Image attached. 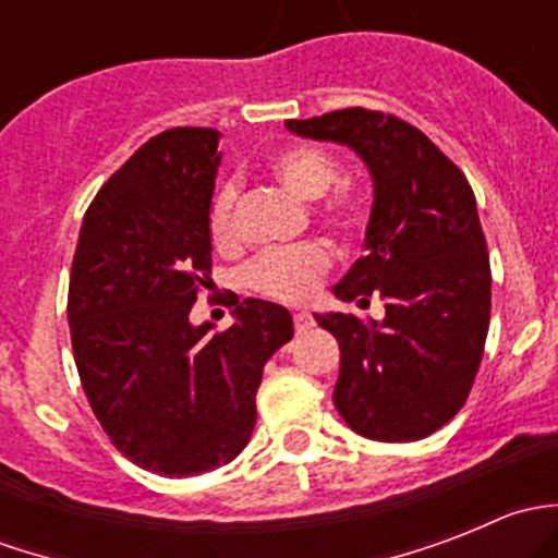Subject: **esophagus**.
<instances>
[{"label":"esophagus","mask_w":558,"mask_h":558,"mask_svg":"<svg viewBox=\"0 0 558 558\" xmlns=\"http://www.w3.org/2000/svg\"><path fill=\"white\" fill-rule=\"evenodd\" d=\"M294 326H296V331H300V335H302V331H307L313 326V315L305 313V311L294 313Z\"/></svg>","instance_id":"1"}]
</instances>
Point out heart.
Listing matches in <instances>:
<instances>
[{
	"label": "heart",
	"mask_w": 558,
	"mask_h": 558,
	"mask_svg": "<svg viewBox=\"0 0 558 558\" xmlns=\"http://www.w3.org/2000/svg\"><path fill=\"white\" fill-rule=\"evenodd\" d=\"M269 167H272V174L286 189L294 191L296 196L307 202L329 194V189L340 178L335 161L313 148L280 150ZM329 213L342 227H351L359 218L356 205L351 199H335L329 205ZM207 229H210L213 245L221 247V251L238 243V183H232V180L223 183L218 194L213 196ZM329 264V251L318 243L272 247V251H264L262 256L247 264L243 280L247 289L272 296V300L302 302L318 289V280L324 278Z\"/></svg>",
	"instance_id": "obj_1"
}]
</instances>
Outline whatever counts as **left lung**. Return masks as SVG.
<instances>
[{
    "label": "left lung",
    "instance_id": "1",
    "mask_svg": "<svg viewBox=\"0 0 558 558\" xmlns=\"http://www.w3.org/2000/svg\"><path fill=\"white\" fill-rule=\"evenodd\" d=\"M286 129L345 145L373 178L364 256L331 291L359 305L378 294L386 315L315 313L340 342L337 413L369 440H421L459 413L486 345L492 269L475 194L424 132L386 112L348 107Z\"/></svg>",
    "mask_w": 558,
    "mask_h": 558
}]
</instances>
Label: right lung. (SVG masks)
Returning a JSON list of instances; mask_svg holds the SVG:
<instances>
[{
    "label": "right lung",
    "mask_w": 558,
    "mask_h": 558,
    "mask_svg": "<svg viewBox=\"0 0 558 558\" xmlns=\"http://www.w3.org/2000/svg\"><path fill=\"white\" fill-rule=\"evenodd\" d=\"M221 132L156 134L94 196L70 275L72 351L88 404L129 461L167 477L229 464L253 435L267 359L294 337L286 307L234 300V324H191L210 283L207 229Z\"/></svg>",
    "instance_id": "1"
}]
</instances>
